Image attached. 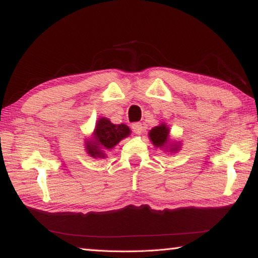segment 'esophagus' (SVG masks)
Returning <instances> with one entry per match:
<instances>
[{"label":"esophagus","instance_id":"obj_1","mask_svg":"<svg viewBox=\"0 0 258 258\" xmlns=\"http://www.w3.org/2000/svg\"><path fill=\"white\" fill-rule=\"evenodd\" d=\"M132 130L135 134H141L143 127H142V124L141 123H134L132 124Z\"/></svg>","mask_w":258,"mask_h":258}]
</instances>
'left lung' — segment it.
Returning a JSON list of instances; mask_svg holds the SVG:
<instances>
[{
  "label": "left lung",
  "instance_id": "8db88e82",
  "mask_svg": "<svg viewBox=\"0 0 258 258\" xmlns=\"http://www.w3.org/2000/svg\"><path fill=\"white\" fill-rule=\"evenodd\" d=\"M148 135H149L151 143L156 148H160V149L171 152V154L181 150V142L176 141V140L172 141L171 137H169V127L164 121L151 128Z\"/></svg>",
  "mask_w": 258,
  "mask_h": 258
}]
</instances>
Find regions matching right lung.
<instances>
[{
    "label": "right lung",
    "mask_w": 258,
    "mask_h": 258,
    "mask_svg": "<svg viewBox=\"0 0 258 258\" xmlns=\"http://www.w3.org/2000/svg\"><path fill=\"white\" fill-rule=\"evenodd\" d=\"M131 135V130L125 124H112L106 117L99 118L91 138L85 139V150L92 158H106L107 151Z\"/></svg>",
    "instance_id": "1"
}]
</instances>
